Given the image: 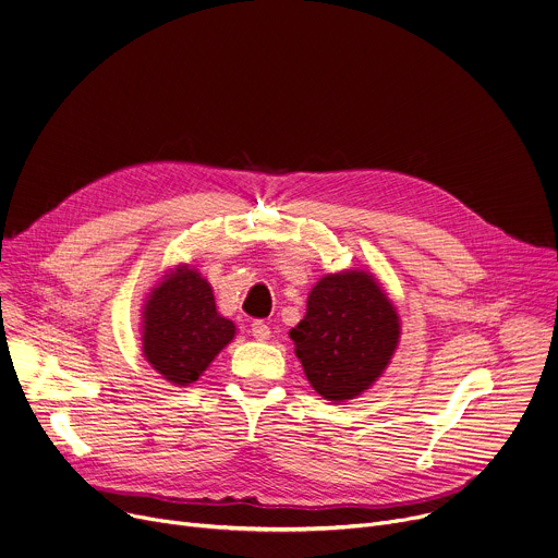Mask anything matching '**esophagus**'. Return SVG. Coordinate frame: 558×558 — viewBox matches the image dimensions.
<instances>
[{
  "label": "esophagus",
  "mask_w": 558,
  "mask_h": 558,
  "mask_svg": "<svg viewBox=\"0 0 558 558\" xmlns=\"http://www.w3.org/2000/svg\"><path fill=\"white\" fill-rule=\"evenodd\" d=\"M252 336L256 338V340H260V342H265V340H269V336H271V331H269V327L263 323V320H256L254 325H252Z\"/></svg>",
  "instance_id": "34e87169"
}]
</instances>
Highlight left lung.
<instances>
[{"label": "left lung", "instance_id": "left-lung-1", "mask_svg": "<svg viewBox=\"0 0 558 558\" xmlns=\"http://www.w3.org/2000/svg\"><path fill=\"white\" fill-rule=\"evenodd\" d=\"M289 338L313 390L344 402L388 366L400 342V315L371 274L349 269L317 280Z\"/></svg>", "mask_w": 558, "mask_h": 558}]
</instances>
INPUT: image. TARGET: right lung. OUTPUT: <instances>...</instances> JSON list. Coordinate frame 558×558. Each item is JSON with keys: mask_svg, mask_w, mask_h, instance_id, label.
<instances>
[{"mask_svg": "<svg viewBox=\"0 0 558 558\" xmlns=\"http://www.w3.org/2000/svg\"><path fill=\"white\" fill-rule=\"evenodd\" d=\"M233 336V323L216 311L209 282L187 265L172 269L145 300L143 355L177 386L196 381Z\"/></svg>", "mask_w": 558, "mask_h": 558, "instance_id": "obj_1", "label": "right lung"}]
</instances>
